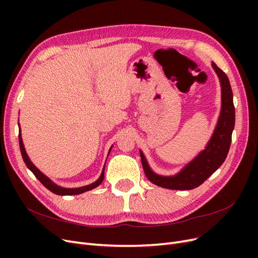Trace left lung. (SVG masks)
Listing matches in <instances>:
<instances>
[{"label": "left lung", "mask_w": 258, "mask_h": 258, "mask_svg": "<svg viewBox=\"0 0 258 258\" xmlns=\"http://www.w3.org/2000/svg\"><path fill=\"white\" fill-rule=\"evenodd\" d=\"M212 67L217 76L220 77L222 86V110L213 136L206 150L202 151L196 158L182 169L181 172L174 176H161L154 173L148 167L143 153L140 152L144 173L155 185L168 189H194L212 175L227 157L232 130L235 127V105L232 100V90L227 75L214 62Z\"/></svg>", "instance_id": "8db88e82"}]
</instances>
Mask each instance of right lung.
I'll list each match as a JSON object with an SVG mask.
<instances>
[{
  "label": "right lung",
  "mask_w": 258,
  "mask_h": 258,
  "mask_svg": "<svg viewBox=\"0 0 258 258\" xmlns=\"http://www.w3.org/2000/svg\"><path fill=\"white\" fill-rule=\"evenodd\" d=\"M19 146H20V152H21V155H22V158H23V161H25L26 166L32 171V173L36 176V178L40 181L46 188L49 189L51 192L56 194V195H60V196H70V195H79V194H82V192H85V191H88V190H91L93 188H96L97 186H99L101 183H102L103 178H104V168L102 170V173H101L100 177L97 179V181L95 183H92L90 185H87V186H83V187H79V188H63V187H60L58 185H56L54 183H52L50 179L45 176L40 170H38L32 162L30 161L28 155L26 153V150H25V146H23V143H22V139H21V136L19 134Z\"/></svg>",
  "instance_id": "obj_1"
}]
</instances>
